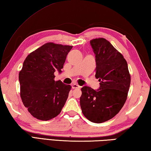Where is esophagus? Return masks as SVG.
Wrapping results in <instances>:
<instances>
[{"label": "esophagus", "mask_w": 151, "mask_h": 151, "mask_svg": "<svg viewBox=\"0 0 151 151\" xmlns=\"http://www.w3.org/2000/svg\"><path fill=\"white\" fill-rule=\"evenodd\" d=\"M72 88H80L81 86H79V85H78L77 84L74 83V84H73V85H72Z\"/></svg>", "instance_id": "34e87169"}]
</instances>
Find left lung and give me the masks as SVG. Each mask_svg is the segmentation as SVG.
Returning a JSON list of instances; mask_svg holds the SVG:
<instances>
[{
	"instance_id": "obj_1",
	"label": "left lung",
	"mask_w": 151,
	"mask_h": 151,
	"mask_svg": "<svg viewBox=\"0 0 151 151\" xmlns=\"http://www.w3.org/2000/svg\"><path fill=\"white\" fill-rule=\"evenodd\" d=\"M90 44L95 54L96 75L100 87L81 88L80 104L86 119L95 123L111 119L126 102L131 75L123 56L103 38L93 39Z\"/></svg>"
}]
</instances>
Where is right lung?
<instances>
[{"instance_id":"1","label":"right lung","mask_w":151,"mask_h":151,"mask_svg":"<svg viewBox=\"0 0 151 151\" xmlns=\"http://www.w3.org/2000/svg\"><path fill=\"white\" fill-rule=\"evenodd\" d=\"M73 46L47 42L24 60L19 73L20 97L32 116L48 121L60 114L71 89L69 85L55 81Z\"/></svg>"}]
</instances>
